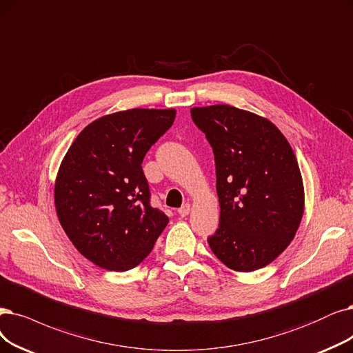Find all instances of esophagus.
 Here are the masks:
<instances>
[{
	"mask_svg": "<svg viewBox=\"0 0 353 353\" xmlns=\"http://www.w3.org/2000/svg\"><path fill=\"white\" fill-rule=\"evenodd\" d=\"M190 211H191V205H190V204H184V205H182V207L178 210V214H179L181 217H185V216L190 214Z\"/></svg>",
	"mask_w": 353,
	"mask_h": 353,
	"instance_id": "1",
	"label": "esophagus"
}]
</instances>
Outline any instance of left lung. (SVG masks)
Listing matches in <instances>:
<instances>
[{"label": "left lung", "instance_id": "obj_1", "mask_svg": "<svg viewBox=\"0 0 353 353\" xmlns=\"http://www.w3.org/2000/svg\"><path fill=\"white\" fill-rule=\"evenodd\" d=\"M191 117L216 162L220 224L208 245L230 270L256 271L285 250L303 219L297 159L284 134L253 112L219 104L195 107Z\"/></svg>", "mask_w": 353, "mask_h": 353}]
</instances>
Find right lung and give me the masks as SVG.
<instances>
[{
  "instance_id": "add662e5",
  "label": "right lung",
  "mask_w": 353,
  "mask_h": 353,
  "mask_svg": "<svg viewBox=\"0 0 353 353\" xmlns=\"http://www.w3.org/2000/svg\"><path fill=\"white\" fill-rule=\"evenodd\" d=\"M176 111L132 108L88 124L70 145L54 184L58 219L81 255L108 271L142 262L166 228L150 205L142 162Z\"/></svg>"
}]
</instances>
